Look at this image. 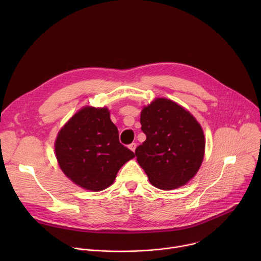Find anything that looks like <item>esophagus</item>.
Here are the masks:
<instances>
[{
  "label": "esophagus",
  "instance_id": "34e87169",
  "mask_svg": "<svg viewBox=\"0 0 261 261\" xmlns=\"http://www.w3.org/2000/svg\"><path fill=\"white\" fill-rule=\"evenodd\" d=\"M136 146H137V144H136L135 142H132V143L129 145V148H130V150H131L132 152H134V151L136 150Z\"/></svg>",
  "mask_w": 261,
  "mask_h": 261
}]
</instances>
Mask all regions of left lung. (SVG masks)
<instances>
[{
  "label": "left lung",
  "instance_id": "1",
  "mask_svg": "<svg viewBox=\"0 0 261 261\" xmlns=\"http://www.w3.org/2000/svg\"><path fill=\"white\" fill-rule=\"evenodd\" d=\"M140 124L146 139L135 155L150 182L161 190L187 184L204 156V135L196 119L175 102L157 98L141 110Z\"/></svg>",
  "mask_w": 261,
  "mask_h": 261
}]
</instances>
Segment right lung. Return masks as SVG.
<instances>
[{
    "label": "right lung",
    "mask_w": 261,
    "mask_h": 261,
    "mask_svg": "<svg viewBox=\"0 0 261 261\" xmlns=\"http://www.w3.org/2000/svg\"><path fill=\"white\" fill-rule=\"evenodd\" d=\"M55 147L66 176L91 191L109 187L120 168L135 157L120 142L106 107L82 108L60 130Z\"/></svg>",
    "instance_id": "add662e5"
}]
</instances>
